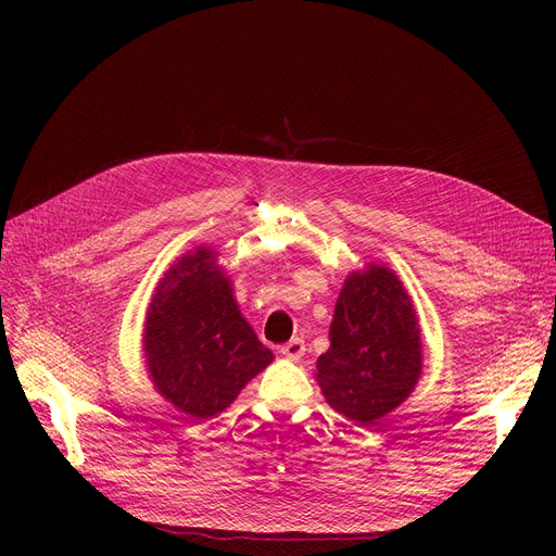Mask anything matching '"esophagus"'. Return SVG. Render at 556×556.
Segmentation results:
<instances>
[{
  "label": "esophagus",
  "instance_id": "34e87169",
  "mask_svg": "<svg viewBox=\"0 0 556 556\" xmlns=\"http://www.w3.org/2000/svg\"><path fill=\"white\" fill-rule=\"evenodd\" d=\"M304 352H306V344L302 338H293L290 342L281 344V349H279V354L288 361H300L304 356Z\"/></svg>",
  "mask_w": 556,
  "mask_h": 556
}]
</instances>
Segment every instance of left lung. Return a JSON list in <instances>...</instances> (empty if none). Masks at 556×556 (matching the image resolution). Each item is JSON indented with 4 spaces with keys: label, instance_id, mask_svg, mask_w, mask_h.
I'll list each match as a JSON object with an SVG mask.
<instances>
[{
    "label": "left lung",
    "instance_id": "left-lung-1",
    "mask_svg": "<svg viewBox=\"0 0 556 556\" xmlns=\"http://www.w3.org/2000/svg\"><path fill=\"white\" fill-rule=\"evenodd\" d=\"M329 340L315 381L349 421L378 426L415 392L424 369L419 315L399 275L383 263L369 261L346 275Z\"/></svg>",
    "mask_w": 556,
    "mask_h": 556
}]
</instances>
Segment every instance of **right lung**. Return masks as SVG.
<instances>
[{
	"label": "right lung",
	"mask_w": 556,
	"mask_h": 556,
	"mask_svg": "<svg viewBox=\"0 0 556 556\" xmlns=\"http://www.w3.org/2000/svg\"><path fill=\"white\" fill-rule=\"evenodd\" d=\"M141 349L155 392L189 419H212L275 356L243 317L218 250L173 261L146 311Z\"/></svg>",
	"instance_id": "obj_1"
}]
</instances>
